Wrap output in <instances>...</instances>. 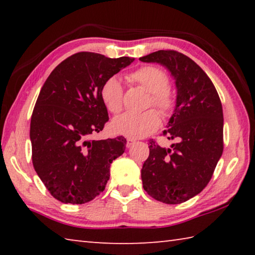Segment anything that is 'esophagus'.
Masks as SVG:
<instances>
[{"instance_id": "esophagus-1", "label": "esophagus", "mask_w": 255, "mask_h": 255, "mask_svg": "<svg viewBox=\"0 0 255 255\" xmlns=\"http://www.w3.org/2000/svg\"><path fill=\"white\" fill-rule=\"evenodd\" d=\"M135 143H136V139H133V138H127L126 146H127V147H131V146Z\"/></svg>"}]
</instances>
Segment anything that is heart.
I'll use <instances>...</instances> for the list:
<instances>
[{"label": "heart", "instance_id": "heart-1", "mask_svg": "<svg viewBox=\"0 0 255 255\" xmlns=\"http://www.w3.org/2000/svg\"><path fill=\"white\" fill-rule=\"evenodd\" d=\"M128 79L150 92L149 103L156 107L162 114L166 115L172 110L174 105L173 94L167 88L169 77L161 68L152 65L143 66L131 72ZM123 85L117 76L108 77L102 83L100 88L101 101L111 114H118L123 109ZM159 122V115L153 109L140 114L126 112L112 120L111 129L117 135L140 138L156 130Z\"/></svg>", "mask_w": 255, "mask_h": 255}]
</instances>
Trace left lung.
<instances>
[{
	"mask_svg": "<svg viewBox=\"0 0 255 255\" xmlns=\"http://www.w3.org/2000/svg\"><path fill=\"white\" fill-rule=\"evenodd\" d=\"M139 60L165 67L176 89L173 115L164 130L175 143L164 148L149 140V156L141 169L143 187L164 204H181L205 189L223 154L221 99L208 75L188 56L158 50Z\"/></svg>",
	"mask_w": 255,
	"mask_h": 255,
	"instance_id": "1",
	"label": "left lung"
}]
</instances>
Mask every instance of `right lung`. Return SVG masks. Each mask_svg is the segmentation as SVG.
<instances>
[{
	"label": "right lung",
	"mask_w": 255,
	"mask_h": 255,
	"mask_svg": "<svg viewBox=\"0 0 255 255\" xmlns=\"http://www.w3.org/2000/svg\"><path fill=\"white\" fill-rule=\"evenodd\" d=\"M132 62L82 51L56 66L42 85L30 124L32 164L55 199L81 205L105 190L126 139L89 138L109 119L100 98L102 83Z\"/></svg>",
	"instance_id": "obj_1"
}]
</instances>
